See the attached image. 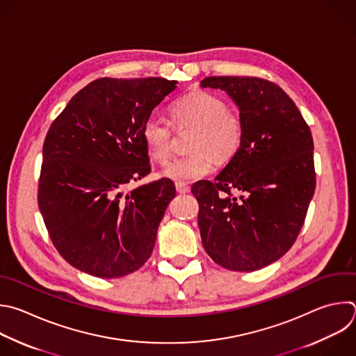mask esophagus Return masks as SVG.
Wrapping results in <instances>:
<instances>
[{"label": "esophagus", "instance_id": "esophagus-1", "mask_svg": "<svg viewBox=\"0 0 356 356\" xmlns=\"http://www.w3.org/2000/svg\"><path fill=\"white\" fill-rule=\"evenodd\" d=\"M176 190H177V193H180V194L190 193L188 184H186V183H183V181H177V183H176Z\"/></svg>", "mask_w": 356, "mask_h": 356}]
</instances>
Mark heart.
<instances>
[{"label":"heart","instance_id":"heart-1","mask_svg":"<svg viewBox=\"0 0 356 356\" xmlns=\"http://www.w3.org/2000/svg\"><path fill=\"white\" fill-rule=\"evenodd\" d=\"M169 113L176 130L194 127L190 136L188 149L191 154L177 158L162 176L176 181L204 179L212 173L215 160L229 162L239 152L245 127L238 113L226 108V102L207 90L190 92L175 100ZM141 138L148 155L156 163H166L173 148V129L161 117L149 115L143 123Z\"/></svg>","mask_w":356,"mask_h":356}]
</instances>
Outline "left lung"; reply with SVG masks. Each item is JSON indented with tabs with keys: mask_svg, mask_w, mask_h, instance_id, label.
Segmentation results:
<instances>
[{
	"mask_svg": "<svg viewBox=\"0 0 356 356\" xmlns=\"http://www.w3.org/2000/svg\"><path fill=\"white\" fill-rule=\"evenodd\" d=\"M200 83L225 90L245 127L239 152L215 180L191 187L202 246L226 270L256 271L280 260L303 226L316 187L312 133L274 82L208 76Z\"/></svg>",
	"mask_w": 356,
	"mask_h": 356,
	"instance_id": "obj_1",
	"label": "left lung"
}]
</instances>
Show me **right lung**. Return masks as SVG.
<instances>
[{
  "mask_svg": "<svg viewBox=\"0 0 356 356\" xmlns=\"http://www.w3.org/2000/svg\"><path fill=\"white\" fill-rule=\"evenodd\" d=\"M165 78H99L53 122L43 144L38 202L50 239L72 267L120 278L151 257L176 195L161 179L126 193L151 172L143 123L176 89Z\"/></svg>",
  "mask_w": 356,
  "mask_h": 356,
  "instance_id": "right-lung-1",
  "label": "right lung"
}]
</instances>
